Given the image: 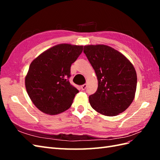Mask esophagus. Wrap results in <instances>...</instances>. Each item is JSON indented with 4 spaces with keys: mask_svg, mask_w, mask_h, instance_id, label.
Wrapping results in <instances>:
<instances>
[{
    "mask_svg": "<svg viewBox=\"0 0 160 160\" xmlns=\"http://www.w3.org/2000/svg\"><path fill=\"white\" fill-rule=\"evenodd\" d=\"M87 85L86 84H82V86H81V89H82V90H85L86 89V88H87Z\"/></svg>",
    "mask_w": 160,
    "mask_h": 160,
    "instance_id": "1",
    "label": "esophagus"
}]
</instances>
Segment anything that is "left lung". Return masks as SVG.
<instances>
[{
    "mask_svg": "<svg viewBox=\"0 0 160 160\" xmlns=\"http://www.w3.org/2000/svg\"><path fill=\"white\" fill-rule=\"evenodd\" d=\"M84 53L98 80L96 92L89 98L91 107L107 116L122 113L132 103L136 91L133 65L123 54L107 45L84 46Z\"/></svg>",
    "mask_w": 160,
    "mask_h": 160,
    "instance_id": "1",
    "label": "left lung"
}]
</instances>
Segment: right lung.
Masks as SVG:
<instances>
[{"instance_id":"right-lung-1","label":"right lung","mask_w":160,"mask_h":160,"mask_svg":"<svg viewBox=\"0 0 160 160\" xmlns=\"http://www.w3.org/2000/svg\"><path fill=\"white\" fill-rule=\"evenodd\" d=\"M83 47L60 44L47 49L32 61L25 78L28 93L35 106L47 114L67 110L79 92L71 84V66Z\"/></svg>"}]
</instances>
